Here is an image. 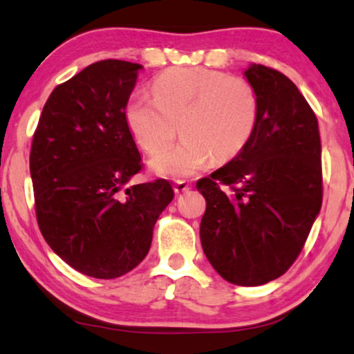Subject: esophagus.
<instances>
[{"label":"esophagus","instance_id":"esophagus-1","mask_svg":"<svg viewBox=\"0 0 354 354\" xmlns=\"http://www.w3.org/2000/svg\"><path fill=\"white\" fill-rule=\"evenodd\" d=\"M189 189H190V183L189 181H183V179H179V181L175 183V192L176 194L187 192Z\"/></svg>","mask_w":354,"mask_h":354}]
</instances>
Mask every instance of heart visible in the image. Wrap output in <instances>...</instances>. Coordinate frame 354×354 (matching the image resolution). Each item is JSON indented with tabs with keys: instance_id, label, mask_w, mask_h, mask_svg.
I'll return each mask as SVG.
<instances>
[{
	"instance_id": "b5f03b06",
	"label": "heart",
	"mask_w": 354,
	"mask_h": 354,
	"mask_svg": "<svg viewBox=\"0 0 354 354\" xmlns=\"http://www.w3.org/2000/svg\"><path fill=\"white\" fill-rule=\"evenodd\" d=\"M153 94L129 100L126 121L149 154L170 148L179 126L181 143L151 162L162 176H192L211 160H233L257 132L260 97L245 78L205 67H175L156 78Z\"/></svg>"
}]
</instances>
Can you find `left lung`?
Returning a JSON list of instances; mask_svg holds the SVG:
<instances>
[{"label": "left lung", "instance_id": "8db88e82", "mask_svg": "<svg viewBox=\"0 0 354 354\" xmlns=\"http://www.w3.org/2000/svg\"><path fill=\"white\" fill-rule=\"evenodd\" d=\"M260 120L243 153L197 181L206 200L200 239L230 283L257 287L288 271L323 201L318 120L287 75L252 64Z\"/></svg>", "mask_w": 354, "mask_h": 354}]
</instances>
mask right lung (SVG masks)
I'll return each mask as SVG.
<instances>
[{
  "label": "right lung",
  "instance_id": "1",
  "mask_svg": "<svg viewBox=\"0 0 354 354\" xmlns=\"http://www.w3.org/2000/svg\"><path fill=\"white\" fill-rule=\"evenodd\" d=\"M140 69L121 59L89 64L53 89L32 136L39 230L56 255L89 277L116 279L138 266L173 200L167 179L131 186L143 164L126 105Z\"/></svg>",
  "mask_w": 354,
  "mask_h": 354
}]
</instances>
